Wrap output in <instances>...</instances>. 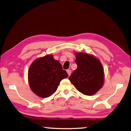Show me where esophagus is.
<instances>
[{"label": "esophagus", "mask_w": 131, "mask_h": 131, "mask_svg": "<svg viewBox=\"0 0 131 131\" xmlns=\"http://www.w3.org/2000/svg\"><path fill=\"white\" fill-rule=\"evenodd\" d=\"M67 72L68 73V75L70 76V75L71 74V69H68V70L67 71Z\"/></svg>", "instance_id": "obj_1"}]
</instances>
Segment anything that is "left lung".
<instances>
[{
  "instance_id": "obj_1",
  "label": "left lung",
  "mask_w": 131,
  "mask_h": 131,
  "mask_svg": "<svg viewBox=\"0 0 131 131\" xmlns=\"http://www.w3.org/2000/svg\"><path fill=\"white\" fill-rule=\"evenodd\" d=\"M75 55L77 68L69 77V81L84 95H93L104 84L103 67L93 55L85 53H75Z\"/></svg>"
}]
</instances>
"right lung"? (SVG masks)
Wrapping results in <instances>:
<instances>
[{"mask_svg":"<svg viewBox=\"0 0 131 131\" xmlns=\"http://www.w3.org/2000/svg\"><path fill=\"white\" fill-rule=\"evenodd\" d=\"M68 77L62 64L51 54L36 59L30 64L28 71V81L31 90L42 98L53 95L60 82Z\"/></svg>","mask_w":131,"mask_h":131,"instance_id":"obj_1","label":"right lung"}]
</instances>
